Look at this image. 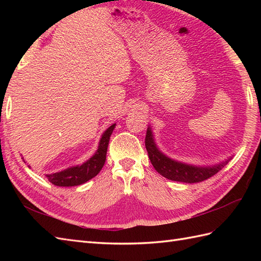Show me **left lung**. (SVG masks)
I'll return each instance as SVG.
<instances>
[{
  "label": "left lung",
  "mask_w": 261,
  "mask_h": 261,
  "mask_svg": "<svg viewBox=\"0 0 261 261\" xmlns=\"http://www.w3.org/2000/svg\"><path fill=\"white\" fill-rule=\"evenodd\" d=\"M145 143L149 159H150L154 169L160 175H163L170 180L190 182V184H192V182L203 181L210 178V177L214 176L228 163V160H226L224 163L211 166V167H199V166L187 165L180 162H176L174 159H170L167 156H165L157 148L150 126L147 129Z\"/></svg>",
  "instance_id": "obj_1"
}]
</instances>
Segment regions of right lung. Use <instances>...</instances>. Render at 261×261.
Instances as JSON below:
<instances>
[{
    "label": "right lung",
    "mask_w": 261,
    "mask_h": 261,
    "mask_svg": "<svg viewBox=\"0 0 261 261\" xmlns=\"http://www.w3.org/2000/svg\"><path fill=\"white\" fill-rule=\"evenodd\" d=\"M115 123L105 130V132L102 135L101 140H99L96 152L87 162L82 165H77L74 166V167L62 170L59 173L46 175L48 180L56 186L69 187L84 184V182L92 179L93 177H95L101 171L105 164L110 137L112 135Z\"/></svg>",
    "instance_id": "obj_1"
}]
</instances>
